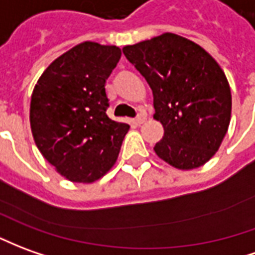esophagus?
Listing matches in <instances>:
<instances>
[{
    "label": "esophagus",
    "mask_w": 255,
    "mask_h": 255,
    "mask_svg": "<svg viewBox=\"0 0 255 255\" xmlns=\"http://www.w3.org/2000/svg\"><path fill=\"white\" fill-rule=\"evenodd\" d=\"M146 119H147V117H146L145 113H139V115L136 116V119H135V123H136L138 126H140V124H143V123L146 122Z\"/></svg>",
    "instance_id": "1"
}]
</instances>
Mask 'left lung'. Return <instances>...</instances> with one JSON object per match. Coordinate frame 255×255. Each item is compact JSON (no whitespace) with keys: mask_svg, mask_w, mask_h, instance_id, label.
Instances as JSON below:
<instances>
[{"mask_svg":"<svg viewBox=\"0 0 255 255\" xmlns=\"http://www.w3.org/2000/svg\"><path fill=\"white\" fill-rule=\"evenodd\" d=\"M153 92L154 119L164 136L154 152L179 170L207 163L231 122L232 95L218 63L200 45L164 33L123 48Z\"/></svg>","mask_w":255,"mask_h":255,"instance_id":"8db88e82","label":"left lung"}]
</instances>
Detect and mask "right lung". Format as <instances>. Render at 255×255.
<instances>
[{"label":"right lung","instance_id":"right-lung-1","mask_svg":"<svg viewBox=\"0 0 255 255\" xmlns=\"http://www.w3.org/2000/svg\"><path fill=\"white\" fill-rule=\"evenodd\" d=\"M122 49L85 41L48 66L30 103L35 145L60 175L90 183L117 160L129 126L109 119L106 80Z\"/></svg>","mask_w":255,"mask_h":255}]
</instances>
